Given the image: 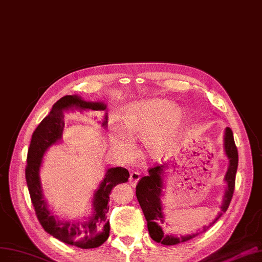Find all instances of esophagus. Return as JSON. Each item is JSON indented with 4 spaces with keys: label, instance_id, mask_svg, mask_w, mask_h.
Here are the masks:
<instances>
[{
    "label": "esophagus",
    "instance_id": "1",
    "mask_svg": "<svg viewBox=\"0 0 262 262\" xmlns=\"http://www.w3.org/2000/svg\"><path fill=\"white\" fill-rule=\"evenodd\" d=\"M139 179H140L139 172H136V171L132 172L130 176H129V183L132 184V186H136L137 182L139 181Z\"/></svg>",
    "mask_w": 262,
    "mask_h": 262
}]
</instances>
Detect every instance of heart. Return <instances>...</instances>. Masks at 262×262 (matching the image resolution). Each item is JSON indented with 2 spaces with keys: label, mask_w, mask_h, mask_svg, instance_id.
Segmentation results:
<instances>
[{
  "label": "heart",
  "mask_w": 262,
  "mask_h": 262,
  "mask_svg": "<svg viewBox=\"0 0 262 262\" xmlns=\"http://www.w3.org/2000/svg\"><path fill=\"white\" fill-rule=\"evenodd\" d=\"M122 127L112 129L111 145L126 158L135 156L132 139L144 141L145 150L150 158L161 160L173 151L178 134L183 125L182 111L168 100L154 99L136 103L122 115Z\"/></svg>",
  "instance_id": "b5f03b06"
}]
</instances>
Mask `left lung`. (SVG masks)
<instances>
[{
  "instance_id": "obj_1",
  "label": "left lung",
  "mask_w": 262,
  "mask_h": 262,
  "mask_svg": "<svg viewBox=\"0 0 262 262\" xmlns=\"http://www.w3.org/2000/svg\"><path fill=\"white\" fill-rule=\"evenodd\" d=\"M224 145H225L226 156L229 159V167L225 176L227 189L223 199V204L221 207L222 212L219 214L217 217L210 224V226H212L213 224L221 217L223 213H225L227 211L235 190V180L238 167V151L235 145L233 132H231L229 127H227L225 130ZM164 168H167V164H162V166H158V164H157V166L148 170L149 174L141 178L136 185V196L146 217L149 235H150V237L157 243H161L162 245L166 246H171L188 242L190 239L195 237L198 234L177 237L174 235H167L163 233L162 224L164 223V215L162 213L161 196L163 184L162 177ZM210 226H204L203 230L205 231Z\"/></svg>"
}]
</instances>
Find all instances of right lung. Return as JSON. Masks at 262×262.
Here are the masks:
<instances>
[{
	"instance_id": "1",
	"label": "right lung",
	"mask_w": 262,
	"mask_h": 262,
	"mask_svg": "<svg viewBox=\"0 0 262 262\" xmlns=\"http://www.w3.org/2000/svg\"><path fill=\"white\" fill-rule=\"evenodd\" d=\"M78 108L80 111H105L106 105L101 102H86L78 95H66L52 105L49 114L45 117L33 133L31 145L27 152V166L25 177L29 195L35 213L42 228L59 241L82 249L96 248L105 243L110 235V222L106 221L108 212L110 194L116 184L127 182L128 170L116 167L106 171L99 189L93 196V214L86 220L59 221L48 210L43 198L39 169L42 157L47 149L62 137L64 127L63 112ZM107 115L105 113L102 126L106 127Z\"/></svg>"
}]
</instances>
